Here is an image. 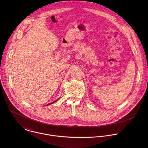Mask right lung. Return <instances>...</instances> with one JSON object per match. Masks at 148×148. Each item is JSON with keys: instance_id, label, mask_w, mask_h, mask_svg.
<instances>
[{"instance_id": "right-lung-1", "label": "right lung", "mask_w": 148, "mask_h": 148, "mask_svg": "<svg viewBox=\"0 0 148 148\" xmlns=\"http://www.w3.org/2000/svg\"><path fill=\"white\" fill-rule=\"evenodd\" d=\"M59 99H60V98H59V99H58V100H55V101H53V102H52V103H49V104H47V106H49V105H50V104H53V103H55V101H57V100H59Z\"/></svg>"}]
</instances>
